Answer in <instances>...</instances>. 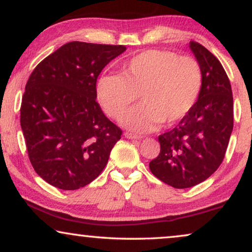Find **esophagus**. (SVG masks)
I'll return each instance as SVG.
<instances>
[{
    "instance_id": "obj_1",
    "label": "esophagus",
    "mask_w": 252,
    "mask_h": 252,
    "mask_svg": "<svg viewBox=\"0 0 252 252\" xmlns=\"http://www.w3.org/2000/svg\"><path fill=\"white\" fill-rule=\"evenodd\" d=\"M125 136L129 140H141L143 137L141 135H137V134H133V133H128V132L125 133Z\"/></svg>"
}]
</instances>
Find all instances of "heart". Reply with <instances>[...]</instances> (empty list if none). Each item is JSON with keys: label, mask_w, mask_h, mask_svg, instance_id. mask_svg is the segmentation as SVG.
<instances>
[{"label": "heart", "mask_w": 252, "mask_h": 252, "mask_svg": "<svg viewBox=\"0 0 252 252\" xmlns=\"http://www.w3.org/2000/svg\"><path fill=\"white\" fill-rule=\"evenodd\" d=\"M203 85L201 65L190 56L167 50H147L123 65L122 74H102L96 95L102 108L118 119L140 96V105L128 110L122 124L148 132L163 123L173 125L190 112Z\"/></svg>", "instance_id": "1"}]
</instances>
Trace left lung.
<instances>
[{"instance_id": "1", "label": "left lung", "mask_w": 252, "mask_h": 252, "mask_svg": "<svg viewBox=\"0 0 252 252\" xmlns=\"http://www.w3.org/2000/svg\"><path fill=\"white\" fill-rule=\"evenodd\" d=\"M203 72V85L190 112L158 136L160 153L149 163L151 173L174 188L201 184L222 163L234 125L229 79L215 55L189 42Z\"/></svg>"}]
</instances>
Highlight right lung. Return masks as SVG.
<instances>
[{
  "label": "right lung",
  "mask_w": 252,
  "mask_h": 252,
  "mask_svg": "<svg viewBox=\"0 0 252 252\" xmlns=\"http://www.w3.org/2000/svg\"><path fill=\"white\" fill-rule=\"evenodd\" d=\"M125 46L73 41L34 68L20 106V126L34 171L54 187L75 190L108 163L122 129L96 102V81Z\"/></svg>",
  "instance_id": "1"
}]
</instances>
